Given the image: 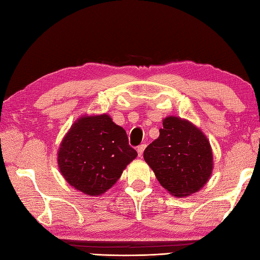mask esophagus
<instances>
[{"instance_id": "obj_1", "label": "esophagus", "mask_w": 260, "mask_h": 260, "mask_svg": "<svg viewBox=\"0 0 260 260\" xmlns=\"http://www.w3.org/2000/svg\"><path fill=\"white\" fill-rule=\"evenodd\" d=\"M145 147H146V145H145V144H142V145H140L139 147H137V153H139V156H140V157H142V155H143V152H144Z\"/></svg>"}]
</instances>
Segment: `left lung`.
<instances>
[{
	"label": "left lung",
	"mask_w": 260,
	"mask_h": 260,
	"mask_svg": "<svg viewBox=\"0 0 260 260\" xmlns=\"http://www.w3.org/2000/svg\"><path fill=\"white\" fill-rule=\"evenodd\" d=\"M144 159L164 189L174 197L198 192L212 173L213 156L202 132L175 116L163 119L158 139L144 151Z\"/></svg>",
	"instance_id": "obj_1"
}]
</instances>
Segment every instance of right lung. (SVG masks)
Here are the masks:
<instances>
[{
  "label": "right lung",
  "instance_id": "right-lung-1",
  "mask_svg": "<svg viewBox=\"0 0 260 260\" xmlns=\"http://www.w3.org/2000/svg\"><path fill=\"white\" fill-rule=\"evenodd\" d=\"M136 156L125 129L110 116H82L60 144L58 167L71 186L96 197L110 189Z\"/></svg>",
  "mask_w": 260,
  "mask_h": 260
}]
</instances>
